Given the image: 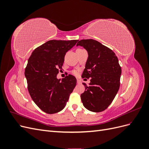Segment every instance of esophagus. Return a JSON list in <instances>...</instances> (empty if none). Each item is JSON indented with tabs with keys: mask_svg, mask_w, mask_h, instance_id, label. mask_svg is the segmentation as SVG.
I'll return each instance as SVG.
<instances>
[{
	"mask_svg": "<svg viewBox=\"0 0 149 149\" xmlns=\"http://www.w3.org/2000/svg\"><path fill=\"white\" fill-rule=\"evenodd\" d=\"M77 83L78 84H81V81L79 79H77Z\"/></svg>",
	"mask_w": 149,
	"mask_h": 149,
	"instance_id": "1",
	"label": "esophagus"
}]
</instances>
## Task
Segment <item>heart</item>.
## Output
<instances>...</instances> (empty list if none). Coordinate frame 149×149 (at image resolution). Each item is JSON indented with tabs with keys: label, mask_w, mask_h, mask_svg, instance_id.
<instances>
[{
	"label": "heart",
	"mask_w": 149,
	"mask_h": 149,
	"mask_svg": "<svg viewBox=\"0 0 149 149\" xmlns=\"http://www.w3.org/2000/svg\"><path fill=\"white\" fill-rule=\"evenodd\" d=\"M73 73L74 74H75V75H76V74H77V71H73Z\"/></svg>",
	"instance_id": "heart-1"
}]
</instances>
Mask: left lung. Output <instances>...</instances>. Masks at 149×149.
Listing matches in <instances>:
<instances>
[{"label":"left lung","mask_w":149,"mask_h":149,"mask_svg":"<svg viewBox=\"0 0 149 149\" xmlns=\"http://www.w3.org/2000/svg\"><path fill=\"white\" fill-rule=\"evenodd\" d=\"M76 46L83 47L88 54L82 77L90 78L81 99L85 108L99 112L109 106L120 86L121 68L114 52L93 39L78 40Z\"/></svg>","instance_id":"8db88e82"}]
</instances>
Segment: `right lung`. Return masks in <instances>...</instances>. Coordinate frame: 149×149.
Masks as SVG:
<instances>
[{
	"mask_svg": "<svg viewBox=\"0 0 149 149\" xmlns=\"http://www.w3.org/2000/svg\"><path fill=\"white\" fill-rule=\"evenodd\" d=\"M78 40L47 42L34 49L25 71L30 95L40 109L55 114L63 109L76 84L74 76L68 74L58 79L66 53Z\"/></svg>",
	"mask_w": 149,
	"mask_h": 149,
	"instance_id": "1",
	"label": "right lung"
}]
</instances>
